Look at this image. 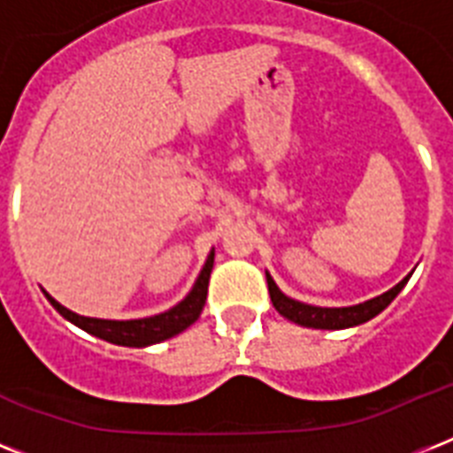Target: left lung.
<instances>
[{"instance_id": "left-lung-1", "label": "left lung", "mask_w": 453, "mask_h": 453, "mask_svg": "<svg viewBox=\"0 0 453 453\" xmlns=\"http://www.w3.org/2000/svg\"><path fill=\"white\" fill-rule=\"evenodd\" d=\"M268 277V291L270 301L275 305V310L282 317L291 319V322L301 324V326H312V329H348V326H357V324L369 322L372 317H376L379 312L393 303V298L404 289V284L409 282L407 275L400 284H395L393 289L380 294V296L372 298V301L359 303V305H350V308H319V305H308V303L294 301V298L284 296L280 287L275 284V280L265 273Z\"/></svg>"}]
</instances>
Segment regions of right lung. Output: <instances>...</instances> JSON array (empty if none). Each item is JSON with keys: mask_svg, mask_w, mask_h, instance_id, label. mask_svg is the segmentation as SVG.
<instances>
[{"mask_svg": "<svg viewBox=\"0 0 453 453\" xmlns=\"http://www.w3.org/2000/svg\"><path fill=\"white\" fill-rule=\"evenodd\" d=\"M213 268V251L206 256V263L202 273H199L197 282L190 289V294L183 301L173 305L166 312L159 315L143 317V319H98V317H84L77 315L73 310H67L65 305H60L56 298H51L44 291V296L49 298L53 308L58 310L60 315L77 324L80 329H84L91 336H98L103 341L115 345H127V348H145V345L162 343L166 338L176 336L180 331H185L192 322H197L199 312L206 303V289H209V277H211Z\"/></svg>", "mask_w": 453, "mask_h": 453, "instance_id": "obj_1", "label": "right lung"}]
</instances>
